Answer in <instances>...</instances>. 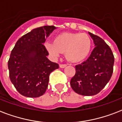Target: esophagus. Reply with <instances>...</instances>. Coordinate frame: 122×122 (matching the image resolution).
Wrapping results in <instances>:
<instances>
[{"label": "esophagus", "mask_w": 122, "mask_h": 122, "mask_svg": "<svg viewBox=\"0 0 122 122\" xmlns=\"http://www.w3.org/2000/svg\"><path fill=\"white\" fill-rule=\"evenodd\" d=\"M67 65H65V64H61V65H59V67L61 68H64Z\"/></svg>", "instance_id": "obj_1"}]
</instances>
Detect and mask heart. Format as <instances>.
I'll return each instance as SVG.
<instances>
[{
  "label": "heart",
  "instance_id": "heart-1",
  "mask_svg": "<svg viewBox=\"0 0 122 122\" xmlns=\"http://www.w3.org/2000/svg\"><path fill=\"white\" fill-rule=\"evenodd\" d=\"M92 40L86 34L63 32L55 38L54 42L47 41L44 46L53 58L56 59L62 52H65L68 61L79 63L90 54L92 49Z\"/></svg>",
  "mask_w": 122,
  "mask_h": 122
}]
</instances>
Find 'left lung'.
<instances>
[{
    "label": "left lung",
    "instance_id": "left-lung-1",
    "mask_svg": "<svg viewBox=\"0 0 122 122\" xmlns=\"http://www.w3.org/2000/svg\"><path fill=\"white\" fill-rule=\"evenodd\" d=\"M95 44L86 61L76 66V75L70 85L74 92L84 96L98 93L109 81L115 58L110 47L99 36L88 32Z\"/></svg>",
    "mask_w": 122,
    "mask_h": 122
}]
</instances>
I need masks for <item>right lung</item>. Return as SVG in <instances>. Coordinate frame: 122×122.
I'll return each mask as SVG.
<instances>
[{
  "mask_svg": "<svg viewBox=\"0 0 122 122\" xmlns=\"http://www.w3.org/2000/svg\"><path fill=\"white\" fill-rule=\"evenodd\" d=\"M56 27L45 25L35 28L16 41L8 61L11 81L20 94L36 98L44 94L50 73L59 68L57 63L47 58L46 38Z\"/></svg>",
  "mask_w": 122,
  "mask_h": 122,
  "instance_id": "right-lung-1",
  "label": "right lung"
}]
</instances>
